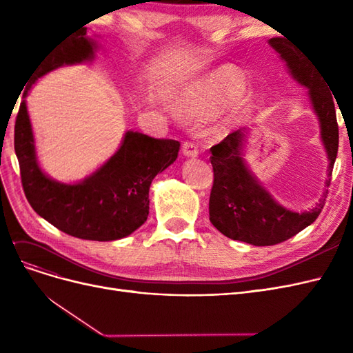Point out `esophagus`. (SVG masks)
Wrapping results in <instances>:
<instances>
[{
  "label": "esophagus",
  "mask_w": 353,
  "mask_h": 353,
  "mask_svg": "<svg viewBox=\"0 0 353 353\" xmlns=\"http://www.w3.org/2000/svg\"><path fill=\"white\" fill-rule=\"evenodd\" d=\"M183 153H184V156H187V157H196V156L199 154V148H197V145H196L194 143L185 141V143L183 144Z\"/></svg>",
  "instance_id": "esophagus-1"
}]
</instances>
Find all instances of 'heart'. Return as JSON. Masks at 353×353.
Returning a JSON list of instances; mask_svg holds the SVG:
<instances>
[{
	"mask_svg": "<svg viewBox=\"0 0 353 353\" xmlns=\"http://www.w3.org/2000/svg\"><path fill=\"white\" fill-rule=\"evenodd\" d=\"M244 91V79L232 68H221L206 78L190 83L176 97L175 105L185 117H208L231 104Z\"/></svg>",
	"mask_w": 353,
	"mask_h": 353,
	"instance_id": "b5f03b06",
	"label": "heart"
}]
</instances>
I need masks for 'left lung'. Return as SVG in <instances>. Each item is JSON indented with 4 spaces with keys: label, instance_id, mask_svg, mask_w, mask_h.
<instances>
[{
    "label": "left lung",
    "instance_id": "left-lung-1",
    "mask_svg": "<svg viewBox=\"0 0 353 353\" xmlns=\"http://www.w3.org/2000/svg\"><path fill=\"white\" fill-rule=\"evenodd\" d=\"M270 46L287 63L292 77L309 88V99L319 119L321 138L328 156V176L339 150V126L334 99L328 83L313 68L312 61L301 54L283 38H271ZM244 131H236L210 148L213 185L209 199V219L228 239L253 245L283 243L305 230L321 213L328 190L316 206L309 212L287 210L276 203L258 179L253 176L241 157ZM330 185V179L327 181Z\"/></svg>",
    "mask_w": 353,
    "mask_h": 353
}]
</instances>
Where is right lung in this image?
I'll list each match as a JSON object with an SVG mask.
<instances>
[{"label": "right lung", "instance_id": "1", "mask_svg": "<svg viewBox=\"0 0 353 353\" xmlns=\"http://www.w3.org/2000/svg\"><path fill=\"white\" fill-rule=\"evenodd\" d=\"M95 48L87 28H82L38 63L16 117L14 150L25 196L39 216L72 237L112 241L130 236L147 221L152 181L175 162L179 141L128 131L119 150L78 184L57 183L42 172L25 97L42 74L63 65L91 61Z\"/></svg>", "mask_w": 353, "mask_h": 353}]
</instances>
